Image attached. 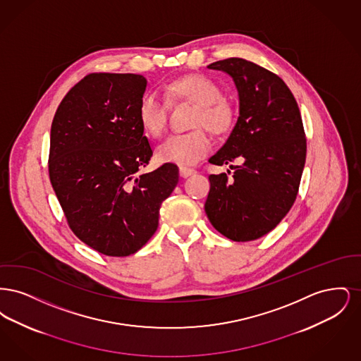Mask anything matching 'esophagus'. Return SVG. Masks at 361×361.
I'll return each instance as SVG.
<instances>
[{"label":"esophagus","instance_id":"esophagus-1","mask_svg":"<svg viewBox=\"0 0 361 361\" xmlns=\"http://www.w3.org/2000/svg\"><path fill=\"white\" fill-rule=\"evenodd\" d=\"M196 171L195 169H190V168H180V176L183 177V178H187L189 176H192V174H195Z\"/></svg>","mask_w":361,"mask_h":361}]
</instances>
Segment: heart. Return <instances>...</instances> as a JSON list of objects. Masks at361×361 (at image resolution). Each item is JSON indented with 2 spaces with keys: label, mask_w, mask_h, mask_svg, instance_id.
<instances>
[{
  "label": "heart",
  "mask_w": 361,
  "mask_h": 361,
  "mask_svg": "<svg viewBox=\"0 0 361 361\" xmlns=\"http://www.w3.org/2000/svg\"><path fill=\"white\" fill-rule=\"evenodd\" d=\"M168 99L185 100L197 105L192 127H206L212 134L221 135L231 130L235 121L233 104L224 97L222 87L203 74H189L166 86ZM169 103L157 92H146L137 104V119L150 137H159L168 124ZM211 149V140L203 128L185 134H174L157 149L161 162H171L183 168L199 162Z\"/></svg>",
  "instance_id": "1"
}]
</instances>
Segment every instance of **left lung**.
<instances>
[{
  "instance_id": "8db88e82",
  "label": "left lung",
  "mask_w": 361,
  "mask_h": 361,
  "mask_svg": "<svg viewBox=\"0 0 361 361\" xmlns=\"http://www.w3.org/2000/svg\"><path fill=\"white\" fill-rule=\"evenodd\" d=\"M227 73L237 86L240 116L214 165L240 159L231 178L211 174L207 216L228 240H257L274 230L296 199L306 162V135L290 87L276 75L242 58L208 65ZM230 173V171H228Z\"/></svg>"
}]
</instances>
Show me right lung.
<instances>
[{
  "instance_id": "obj_1",
  "label": "right lung",
  "mask_w": 361,
  "mask_h": 361,
  "mask_svg": "<svg viewBox=\"0 0 361 361\" xmlns=\"http://www.w3.org/2000/svg\"><path fill=\"white\" fill-rule=\"evenodd\" d=\"M146 85L140 74H87L52 121V188L71 231L105 256L137 253L153 237L161 204L178 183L174 164L139 173L153 155L137 119Z\"/></svg>"
}]
</instances>
